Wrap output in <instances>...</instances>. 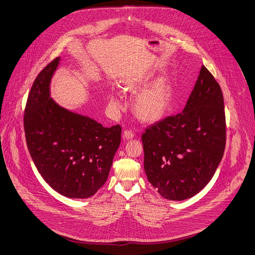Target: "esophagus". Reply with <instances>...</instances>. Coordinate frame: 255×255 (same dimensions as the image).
I'll return each instance as SVG.
<instances>
[{
  "instance_id": "34e87169",
  "label": "esophagus",
  "mask_w": 255,
  "mask_h": 255,
  "mask_svg": "<svg viewBox=\"0 0 255 255\" xmlns=\"http://www.w3.org/2000/svg\"><path fill=\"white\" fill-rule=\"evenodd\" d=\"M133 137H134V133L131 130H125L123 132V138H124V139L129 140V139H132Z\"/></svg>"
}]
</instances>
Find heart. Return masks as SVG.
<instances>
[{
	"label": "heart",
	"mask_w": 255,
	"mask_h": 255,
	"mask_svg": "<svg viewBox=\"0 0 255 255\" xmlns=\"http://www.w3.org/2000/svg\"><path fill=\"white\" fill-rule=\"evenodd\" d=\"M141 81L137 78L128 79L123 83V90L133 94L140 87ZM174 87L168 79H159L135 96L132 111L135 117L143 123H154L163 119L172 107ZM114 106L120 107L117 95L111 96Z\"/></svg>",
	"instance_id": "heart-1"
}]
</instances>
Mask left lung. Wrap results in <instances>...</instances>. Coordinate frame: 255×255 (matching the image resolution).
I'll list each match as a JSON object with an SVG mask.
<instances>
[{
  "mask_svg": "<svg viewBox=\"0 0 255 255\" xmlns=\"http://www.w3.org/2000/svg\"><path fill=\"white\" fill-rule=\"evenodd\" d=\"M141 139L146 177L164 198L184 200L205 187L224 154L226 119L222 89L204 66L183 112Z\"/></svg>",
  "mask_w": 255,
  "mask_h": 255,
  "instance_id": "left-lung-1",
  "label": "left lung"
}]
</instances>
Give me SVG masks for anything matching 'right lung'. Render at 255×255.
<instances>
[{
    "label": "right lung",
    "instance_id": "right-lung-1",
    "mask_svg": "<svg viewBox=\"0 0 255 255\" xmlns=\"http://www.w3.org/2000/svg\"><path fill=\"white\" fill-rule=\"evenodd\" d=\"M60 62L56 58L33 82L25 108V138L43 180L63 196L82 199L106 183L121 142V127H104L52 99L51 82Z\"/></svg>",
    "mask_w": 255,
    "mask_h": 255
}]
</instances>
